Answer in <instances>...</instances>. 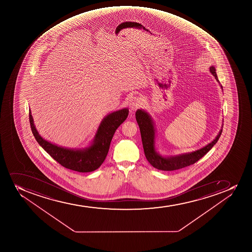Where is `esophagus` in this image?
Returning a JSON list of instances; mask_svg holds the SVG:
<instances>
[{
	"mask_svg": "<svg viewBox=\"0 0 252 252\" xmlns=\"http://www.w3.org/2000/svg\"><path fill=\"white\" fill-rule=\"evenodd\" d=\"M140 100L137 97H133L132 99L130 100V108L132 110H135L139 106H140Z\"/></svg>",
	"mask_w": 252,
	"mask_h": 252,
	"instance_id": "esophagus-1",
	"label": "esophagus"
}]
</instances>
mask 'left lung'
<instances>
[{
	"label": "left lung",
	"mask_w": 252,
	"mask_h": 252,
	"mask_svg": "<svg viewBox=\"0 0 252 252\" xmlns=\"http://www.w3.org/2000/svg\"><path fill=\"white\" fill-rule=\"evenodd\" d=\"M209 70L215 76L216 80L219 81L215 68L211 66L209 68ZM135 117L140 127L145 157L153 167L162 171H174L194 164V162H196L202 157H204V155L212 149L213 146L218 142L222 131V130H220V134L217 135V137L214 141L200 150L176 157L163 158L158 155L157 152L155 151V128L150 116L142 110H138L137 112H135Z\"/></svg>",
	"instance_id": "obj_1"
}]
</instances>
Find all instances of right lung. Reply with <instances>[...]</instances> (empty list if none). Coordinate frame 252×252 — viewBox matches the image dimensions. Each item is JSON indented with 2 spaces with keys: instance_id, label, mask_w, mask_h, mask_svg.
I'll use <instances>...</instances> for the list:
<instances>
[{
  "instance_id": "right-lung-1",
  "label": "right lung",
  "mask_w": 252,
  "mask_h": 252,
  "mask_svg": "<svg viewBox=\"0 0 252 252\" xmlns=\"http://www.w3.org/2000/svg\"><path fill=\"white\" fill-rule=\"evenodd\" d=\"M126 108L112 112L105 117L100 125L94 141L84 150H73L53 145L37 133L30 110V123L33 136L43 150L62 166L79 172H93L104 162L115 131L128 117Z\"/></svg>"
}]
</instances>
